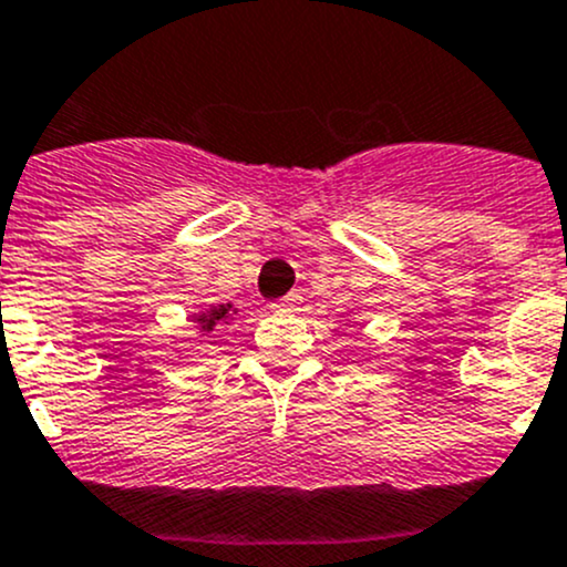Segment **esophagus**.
<instances>
[{
    "mask_svg": "<svg viewBox=\"0 0 567 567\" xmlns=\"http://www.w3.org/2000/svg\"><path fill=\"white\" fill-rule=\"evenodd\" d=\"M297 302H300V295H295V291H291V295L281 297V300H278V302H272V308H278V311H291V308H295Z\"/></svg>",
    "mask_w": 567,
    "mask_h": 567,
    "instance_id": "1",
    "label": "esophagus"
}]
</instances>
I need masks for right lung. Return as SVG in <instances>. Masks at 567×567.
Instances as JSON below:
<instances>
[{"instance_id":"obj_1","label":"right lung","mask_w":567,"mask_h":567,"mask_svg":"<svg viewBox=\"0 0 567 567\" xmlns=\"http://www.w3.org/2000/svg\"><path fill=\"white\" fill-rule=\"evenodd\" d=\"M231 313H234L231 302H226V306H212L209 311L198 313V317L193 319L195 330H198L200 336L217 333V330H220L223 324H228V319H231Z\"/></svg>"}]
</instances>
